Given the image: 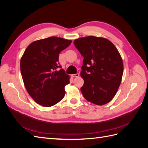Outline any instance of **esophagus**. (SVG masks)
I'll return each instance as SVG.
<instances>
[{
  "instance_id": "esophagus-1",
  "label": "esophagus",
  "mask_w": 148,
  "mask_h": 148,
  "mask_svg": "<svg viewBox=\"0 0 148 148\" xmlns=\"http://www.w3.org/2000/svg\"><path fill=\"white\" fill-rule=\"evenodd\" d=\"M71 76H72V77H79V75L78 74V73H77V74H75V75H71Z\"/></svg>"
}]
</instances>
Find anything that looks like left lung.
I'll list each match as a JSON object with an SVG mask.
<instances>
[{
	"instance_id": "obj_1",
	"label": "left lung",
	"mask_w": 148,
	"mask_h": 148,
	"mask_svg": "<svg viewBox=\"0 0 148 148\" xmlns=\"http://www.w3.org/2000/svg\"><path fill=\"white\" fill-rule=\"evenodd\" d=\"M84 57L81 77L84 97L93 104L102 106L109 102L117 93L122 82L123 64L119 51L106 38L94 36L73 41Z\"/></svg>"
}]
</instances>
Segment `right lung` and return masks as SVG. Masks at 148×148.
I'll return each instance as SVG.
<instances>
[{
    "instance_id": "right-lung-1",
    "label": "right lung",
    "mask_w": 148,
    "mask_h": 148,
    "mask_svg": "<svg viewBox=\"0 0 148 148\" xmlns=\"http://www.w3.org/2000/svg\"><path fill=\"white\" fill-rule=\"evenodd\" d=\"M71 40L51 36L31 42L20 60L25 86L38 104L51 107L65 96V86L70 76L63 69L57 70L60 52L69 47Z\"/></svg>"
}]
</instances>
